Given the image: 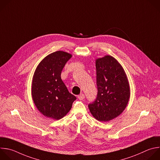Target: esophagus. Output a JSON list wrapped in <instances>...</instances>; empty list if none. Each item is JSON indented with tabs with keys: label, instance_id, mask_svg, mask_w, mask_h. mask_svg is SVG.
<instances>
[{
	"label": "esophagus",
	"instance_id": "obj_1",
	"mask_svg": "<svg viewBox=\"0 0 160 160\" xmlns=\"http://www.w3.org/2000/svg\"><path fill=\"white\" fill-rule=\"evenodd\" d=\"M77 98L79 99V100H83L84 98H85V95L83 93H80V95H78L77 96Z\"/></svg>",
	"mask_w": 160,
	"mask_h": 160
}]
</instances>
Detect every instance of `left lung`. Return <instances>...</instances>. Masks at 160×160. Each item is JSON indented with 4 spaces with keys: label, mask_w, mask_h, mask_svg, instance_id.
Masks as SVG:
<instances>
[{
    "label": "left lung",
    "mask_w": 160,
    "mask_h": 160,
    "mask_svg": "<svg viewBox=\"0 0 160 160\" xmlns=\"http://www.w3.org/2000/svg\"><path fill=\"white\" fill-rule=\"evenodd\" d=\"M97 95L88 104L93 116L102 122L119 116L130 97L129 82L122 66L111 56L96 60Z\"/></svg>",
    "instance_id": "8db88e82"
}]
</instances>
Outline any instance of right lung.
<instances>
[{
	"label": "right lung",
	"mask_w": 160,
	"mask_h": 160,
	"mask_svg": "<svg viewBox=\"0 0 160 160\" xmlns=\"http://www.w3.org/2000/svg\"><path fill=\"white\" fill-rule=\"evenodd\" d=\"M72 55L56 51L45 57L38 66L32 79V97L40 112L58 120L71 109L76 97L70 93L61 78L62 72Z\"/></svg>",
	"instance_id": "right-lung-1"
}]
</instances>
